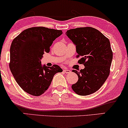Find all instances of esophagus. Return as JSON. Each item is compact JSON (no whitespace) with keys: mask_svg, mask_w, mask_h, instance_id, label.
<instances>
[{"mask_svg":"<svg viewBox=\"0 0 128 128\" xmlns=\"http://www.w3.org/2000/svg\"><path fill=\"white\" fill-rule=\"evenodd\" d=\"M64 72L66 73V74H69V73L70 72V70H68V69H64Z\"/></svg>","mask_w":128,"mask_h":128,"instance_id":"34e87169","label":"esophagus"}]
</instances>
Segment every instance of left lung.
<instances>
[{
	"instance_id": "left-lung-1",
	"label": "left lung",
	"mask_w": 128,
	"mask_h": 128,
	"mask_svg": "<svg viewBox=\"0 0 128 128\" xmlns=\"http://www.w3.org/2000/svg\"><path fill=\"white\" fill-rule=\"evenodd\" d=\"M68 37L76 45V57H81L79 64L84 68L77 74L78 80L72 88L76 94L86 96L100 88L110 74L113 52L109 40L98 30L91 27L68 30Z\"/></svg>"
}]
</instances>
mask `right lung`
Returning a JSON list of instances; mask_svg holds the SVG:
<instances>
[{
	"instance_id": "obj_1",
	"label": "right lung",
	"mask_w": 128,
	"mask_h": 128,
	"mask_svg": "<svg viewBox=\"0 0 128 128\" xmlns=\"http://www.w3.org/2000/svg\"><path fill=\"white\" fill-rule=\"evenodd\" d=\"M63 34L60 30L44 27L28 28L13 39L10 49L9 68L16 82L32 95L44 94L53 78L62 69L57 64L48 67L41 64L44 52L50 51L53 42Z\"/></svg>"
}]
</instances>
